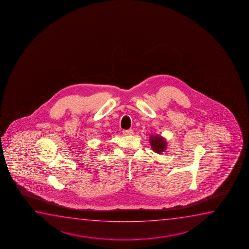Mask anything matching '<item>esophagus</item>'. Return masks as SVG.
I'll use <instances>...</instances> for the list:
<instances>
[{
    "label": "esophagus",
    "instance_id": "obj_1",
    "mask_svg": "<svg viewBox=\"0 0 249 249\" xmlns=\"http://www.w3.org/2000/svg\"><path fill=\"white\" fill-rule=\"evenodd\" d=\"M123 134L124 135H126V136H130V135H133V131L132 129H128V130H124L123 132Z\"/></svg>",
    "mask_w": 249,
    "mask_h": 249
}]
</instances>
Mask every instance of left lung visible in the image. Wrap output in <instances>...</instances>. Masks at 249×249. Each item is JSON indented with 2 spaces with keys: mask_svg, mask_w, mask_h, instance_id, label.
<instances>
[{
  "mask_svg": "<svg viewBox=\"0 0 249 249\" xmlns=\"http://www.w3.org/2000/svg\"><path fill=\"white\" fill-rule=\"evenodd\" d=\"M150 143L155 152L161 154L167 150V141L160 135H150Z\"/></svg>",
  "mask_w": 249,
  "mask_h": 249,
  "instance_id": "obj_1",
  "label": "left lung"
}]
</instances>
